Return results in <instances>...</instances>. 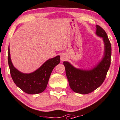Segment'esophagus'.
I'll list each match as a JSON object with an SVG mask.
<instances>
[{
    "mask_svg": "<svg viewBox=\"0 0 120 120\" xmlns=\"http://www.w3.org/2000/svg\"><path fill=\"white\" fill-rule=\"evenodd\" d=\"M66 59H67V56H66V55L65 54H62L60 55V59L61 61H64L66 60Z\"/></svg>",
    "mask_w": 120,
    "mask_h": 120,
    "instance_id": "esophagus-1",
    "label": "esophagus"
}]
</instances>
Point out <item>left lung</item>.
Returning <instances> with one entry per match:
<instances>
[{
  "mask_svg": "<svg viewBox=\"0 0 120 120\" xmlns=\"http://www.w3.org/2000/svg\"><path fill=\"white\" fill-rule=\"evenodd\" d=\"M96 34L102 38L105 45L102 60L90 69L76 68L68 61H64L66 74L71 88L74 92L87 94L93 92L105 81L110 65L112 47L107 33L102 28L96 26Z\"/></svg>",
  "mask_w": 120,
  "mask_h": 120,
  "instance_id": "left-lung-1",
  "label": "left lung"
}]
</instances>
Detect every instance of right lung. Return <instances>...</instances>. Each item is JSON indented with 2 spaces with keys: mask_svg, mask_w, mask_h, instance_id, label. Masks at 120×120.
I'll use <instances>...</instances> for the list:
<instances>
[{
  "mask_svg": "<svg viewBox=\"0 0 120 120\" xmlns=\"http://www.w3.org/2000/svg\"><path fill=\"white\" fill-rule=\"evenodd\" d=\"M8 46V66L11 75L17 86L29 94H37L44 92L47 87L53 69L60 63L59 55L47 60L33 72L24 73L14 67Z\"/></svg>",
  "mask_w": 120,
  "mask_h": 120,
  "instance_id": "obj_1",
  "label": "right lung"
}]
</instances>
